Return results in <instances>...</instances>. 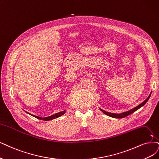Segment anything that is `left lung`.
I'll list each match as a JSON object with an SVG mask.
<instances>
[{
	"label": "left lung",
	"instance_id": "obj_1",
	"mask_svg": "<svg viewBox=\"0 0 159 159\" xmlns=\"http://www.w3.org/2000/svg\"><path fill=\"white\" fill-rule=\"evenodd\" d=\"M151 93H150V95L148 96V98H147L143 102H142V103H140L139 105H138V106H136V107L133 108L132 109H130V110H129V111H126V112H124V113H119V114L111 113H109V112H107V111H104V110H103V109H100L104 114L107 115V116H111V117H113V118H118V119L124 118V117L127 116L128 115L133 113L134 112H135V111H137L138 109H139L140 107H142V106H143V105H144L147 102H148V101L149 100V98H150V96H151Z\"/></svg>",
	"mask_w": 159,
	"mask_h": 159
}]
</instances>
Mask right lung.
I'll list each match as a JSON object with an SVG mask.
<instances>
[{
	"mask_svg": "<svg viewBox=\"0 0 159 159\" xmlns=\"http://www.w3.org/2000/svg\"><path fill=\"white\" fill-rule=\"evenodd\" d=\"M65 113H66V110L65 111H61V112H59L57 113H56L55 115H52L51 116H49L48 117H44V118H42V117H40V116H35V115H32L33 116L35 117V118H37L38 119H40V120H52V119H56V118H58V117H60V116L63 115V114H65ZM28 114L31 115L30 113H27Z\"/></svg>",
	"mask_w": 159,
	"mask_h": 159,
	"instance_id": "1",
	"label": "right lung"
}]
</instances>
